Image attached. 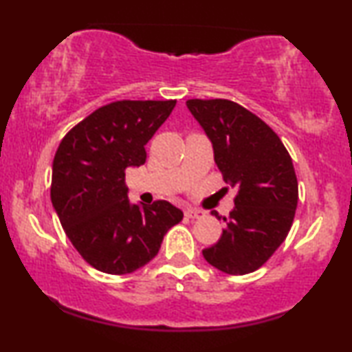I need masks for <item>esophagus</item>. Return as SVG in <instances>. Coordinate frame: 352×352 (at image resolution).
Masks as SVG:
<instances>
[{
    "label": "esophagus",
    "instance_id": "1",
    "mask_svg": "<svg viewBox=\"0 0 352 352\" xmlns=\"http://www.w3.org/2000/svg\"><path fill=\"white\" fill-rule=\"evenodd\" d=\"M187 218L190 219H199V218H204L205 213L201 210H197V208H187L186 213H184Z\"/></svg>",
    "mask_w": 352,
    "mask_h": 352
}]
</instances>
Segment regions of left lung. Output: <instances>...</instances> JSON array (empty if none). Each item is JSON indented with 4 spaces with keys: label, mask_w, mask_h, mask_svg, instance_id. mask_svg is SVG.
Returning a JSON list of instances; mask_svg holds the SVG:
<instances>
[{
    "label": "left lung",
    "mask_w": 352,
    "mask_h": 352,
    "mask_svg": "<svg viewBox=\"0 0 352 352\" xmlns=\"http://www.w3.org/2000/svg\"><path fill=\"white\" fill-rule=\"evenodd\" d=\"M186 105L213 144L224 181L239 189L234 210L223 218V235L201 253L230 276L256 271L280 247L295 218L298 181L290 153L261 118L237 102L189 99Z\"/></svg>",
    "instance_id": "8db88e82"
}]
</instances>
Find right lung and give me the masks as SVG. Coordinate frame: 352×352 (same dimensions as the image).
Here are the masks:
<instances>
[{
    "mask_svg": "<svg viewBox=\"0 0 352 352\" xmlns=\"http://www.w3.org/2000/svg\"><path fill=\"white\" fill-rule=\"evenodd\" d=\"M176 100H117L99 107L62 139L52 162L51 201L67 237L100 272L122 276L157 256L182 219L166 200L133 205L124 171L146 163V144Z\"/></svg>",
    "mask_w": 352,
    "mask_h": 352,
    "instance_id": "obj_1",
    "label": "right lung"
}]
</instances>
